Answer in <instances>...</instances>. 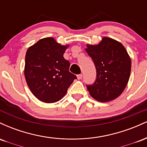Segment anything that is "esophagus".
Returning <instances> with one entry per match:
<instances>
[{"label":"esophagus","mask_w":147,"mask_h":147,"mask_svg":"<svg viewBox=\"0 0 147 147\" xmlns=\"http://www.w3.org/2000/svg\"><path fill=\"white\" fill-rule=\"evenodd\" d=\"M82 78V74H79V75H77V79H81Z\"/></svg>","instance_id":"esophagus-1"}]
</instances>
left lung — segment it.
<instances>
[{
	"label": "left lung",
	"mask_w": 147,
	"mask_h": 147,
	"mask_svg": "<svg viewBox=\"0 0 147 147\" xmlns=\"http://www.w3.org/2000/svg\"><path fill=\"white\" fill-rule=\"evenodd\" d=\"M97 71L95 83L86 86L90 95L98 102H106L119 97L127 85L131 61L122 43L104 37L97 45H87Z\"/></svg>",
	"instance_id": "obj_1"
}]
</instances>
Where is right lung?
<instances>
[{
  "label": "right lung",
  "instance_id": "right-lung-1",
  "mask_svg": "<svg viewBox=\"0 0 147 147\" xmlns=\"http://www.w3.org/2000/svg\"><path fill=\"white\" fill-rule=\"evenodd\" d=\"M62 45L52 37L42 38L28 49L24 74L28 87L41 102H57L66 94L76 75L69 71L70 62Z\"/></svg>",
  "mask_w": 147,
  "mask_h": 147
}]
</instances>
